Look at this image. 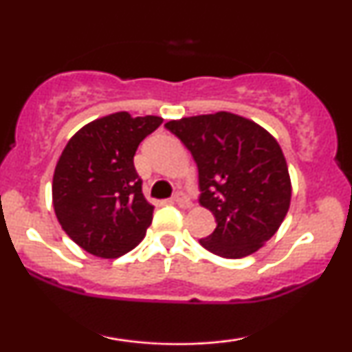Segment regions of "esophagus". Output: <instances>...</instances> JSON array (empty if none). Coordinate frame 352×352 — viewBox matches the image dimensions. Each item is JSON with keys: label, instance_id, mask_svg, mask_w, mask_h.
Segmentation results:
<instances>
[{"label": "esophagus", "instance_id": "1", "mask_svg": "<svg viewBox=\"0 0 352 352\" xmlns=\"http://www.w3.org/2000/svg\"><path fill=\"white\" fill-rule=\"evenodd\" d=\"M173 201H175L177 205L182 208H190L192 207V201H190V199L187 197V193L184 192H177L175 195H173Z\"/></svg>", "mask_w": 352, "mask_h": 352}]
</instances>
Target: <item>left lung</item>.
Here are the masks:
<instances>
[{
  "mask_svg": "<svg viewBox=\"0 0 352 352\" xmlns=\"http://www.w3.org/2000/svg\"><path fill=\"white\" fill-rule=\"evenodd\" d=\"M199 168L200 205L217 228L200 245L223 258H243L268 241L292 200L288 165L276 140L245 117L217 114L170 120Z\"/></svg>",
  "mask_w": 352,
  "mask_h": 352,
  "instance_id": "obj_1",
  "label": "left lung"
}]
</instances>
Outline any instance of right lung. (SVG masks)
Masks as SVG:
<instances>
[{
  "label": "right lung",
  "mask_w": 352,
  "mask_h": 352,
  "mask_svg": "<svg viewBox=\"0 0 352 352\" xmlns=\"http://www.w3.org/2000/svg\"><path fill=\"white\" fill-rule=\"evenodd\" d=\"M162 117L116 112L84 125L60 153L52 205L74 243L100 258H117L142 241L153 207L134 167L137 147Z\"/></svg>",
  "instance_id": "1"
}]
</instances>
